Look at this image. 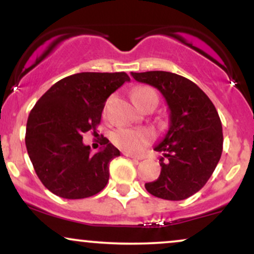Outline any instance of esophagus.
I'll return each mask as SVG.
<instances>
[{"mask_svg": "<svg viewBox=\"0 0 254 254\" xmlns=\"http://www.w3.org/2000/svg\"><path fill=\"white\" fill-rule=\"evenodd\" d=\"M125 156L127 157H131V159H135V160H142L141 156H137V155H133V154H130V153H123Z\"/></svg>", "mask_w": 254, "mask_h": 254, "instance_id": "1", "label": "esophagus"}]
</instances>
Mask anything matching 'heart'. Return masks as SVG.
I'll return each mask as SVG.
<instances>
[{
  "label": "heart",
  "instance_id": "b5f03b06",
  "mask_svg": "<svg viewBox=\"0 0 254 254\" xmlns=\"http://www.w3.org/2000/svg\"><path fill=\"white\" fill-rule=\"evenodd\" d=\"M133 101L138 107L145 109L148 105L159 103V97L153 88L148 86L136 87L131 93ZM111 141L121 149L137 153L147 145L153 138V133L147 129H130V127H119L110 136Z\"/></svg>",
  "mask_w": 254,
  "mask_h": 254
}]
</instances>
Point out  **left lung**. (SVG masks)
<instances>
[{"instance_id": "8db88e82", "label": "left lung", "mask_w": 254, "mask_h": 254, "mask_svg": "<svg viewBox=\"0 0 254 254\" xmlns=\"http://www.w3.org/2000/svg\"><path fill=\"white\" fill-rule=\"evenodd\" d=\"M164 95L170 109V127L154 150L164 154L155 182L145 184L153 196L183 200L205 185L223 148L221 119L208 95L189 78L168 71L131 72Z\"/></svg>"}]
</instances>
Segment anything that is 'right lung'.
I'll return each instance as SVG.
<instances>
[{
    "label": "right lung",
    "instance_id": "1",
    "mask_svg": "<svg viewBox=\"0 0 254 254\" xmlns=\"http://www.w3.org/2000/svg\"><path fill=\"white\" fill-rule=\"evenodd\" d=\"M130 77L125 72H78L56 82L28 116L26 148L43 185L66 199L94 196L106 186L111 160L121 155L109 139L90 153L82 135L101 121L107 98Z\"/></svg>",
    "mask_w": 254,
    "mask_h": 254
}]
</instances>
